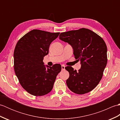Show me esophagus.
<instances>
[{
  "mask_svg": "<svg viewBox=\"0 0 120 120\" xmlns=\"http://www.w3.org/2000/svg\"><path fill=\"white\" fill-rule=\"evenodd\" d=\"M61 68L62 70H64L65 69V66L64 65H61Z\"/></svg>",
  "mask_w": 120,
  "mask_h": 120,
  "instance_id": "esophagus-1",
  "label": "esophagus"
}]
</instances>
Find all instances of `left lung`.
I'll use <instances>...</instances> for the list:
<instances>
[{
    "instance_id": "obj_1",
    "label": "left lung",
    "mask_w": 120,
    "mask_h": 120,
    "mask_svg": "<svg viewBox=\"0 0 120 120\" xmlns=\"http://www.w3.org/2000/svg\"><path fill=\"white\" fill-rule=\"evenodd\" d=\"M59 39L71 45L75 59L81 64L78 71L72 67H65L70 74L66 81L68 87L78 94L89 92L99 83L107 63L105 42L86 28L61 33Z\"/></svg>"
}]
</instances>
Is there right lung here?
I'll return each mask as SVG.
<instances>
[{"mask_svg": "<svg viewBox=\"0 0 120 120\" xmlns=\"http://www.w3.org/2000/svg\"><path fill=\"white\" fill-rule=\"evenodd\" d=\"M60 32L34 29L20 39L14 52L15 74L22 87L31 95L43 96L49 93L61 66L45 65L43 60L49 46Z\"/></svg>", "mask_w": 120, "mask_h": 120, "instance_id": "1", "label": "right lung"}]
</instances>
